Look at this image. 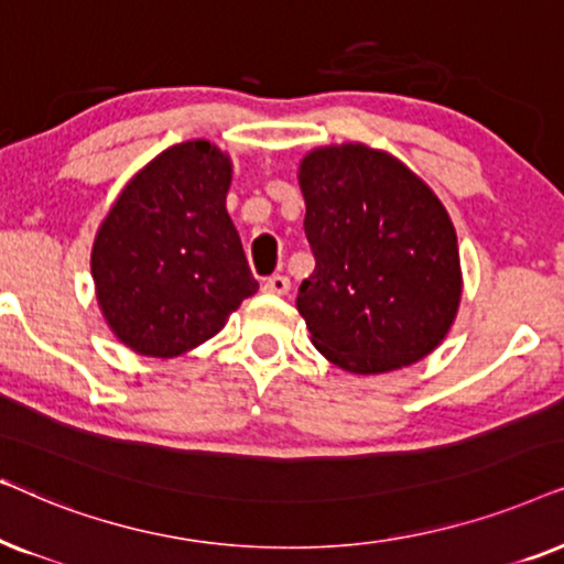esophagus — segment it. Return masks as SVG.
I'll use <instances>...</instances> for the list:
<instances>
[{
	"instance_id": "34e87169",
	"label": "esophagus",
	"mask_w": 564,
	"mask_h": 564,
	"mask_svg": "<svg viewBox=\"0 0 564 564\" xmlns=\"http://www.w3.org/2000/svg\"><path fill=\"white\" fill-rule=\"evenodd\" d=\"M268 291V294H275V296H286L289 294V289H291V281L286 275H281V273H275V275H270L268 281H265V286H262Z\"/></svg>"
}]
</instances>
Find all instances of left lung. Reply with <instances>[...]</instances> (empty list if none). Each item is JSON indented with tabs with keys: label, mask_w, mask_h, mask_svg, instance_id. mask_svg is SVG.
Listing matches in <instances>:
<instances>
[{
	"label": "left lung",
	"mask_w": 564,
	"mask_h": 564,
	"mask_svg": "<svg viewBox=\"0 0 564 564\" xmlns=\"http://www.w3.org/2000/svg\"><path fill=\"white\" fill-rule=\"evenodd\" d=\"M314 273L296 310L322 356L387 373L438 348L462 299L456 231L415 172L366 144L319 147L299 167Z\"/></svg>",
	"instance_id": "left-lung-1"
}]
</instances>
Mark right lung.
I'll list each match as a JSON object with an SVG mask.
<instances>
[{
  "label": "right lung",
  "mask_w": 564,
  "mask_h": 564,
  "mask_svg": "<svg viewBox=\"0 0 564 564\" xmlns=\"http://www.w3.org/2000/svg\"><path fill=\"white\" fill-rule=\"evenodd\" d=\"M229 156L183 141L137 172L93 247L97 302L116 337L152 358L206 343L258 291L227 214Z\"/></svg>",
  "instance_id": "1"
}]
</instances>
